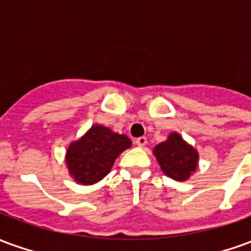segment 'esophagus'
Returning a JSON list of instances; mask_svg holds the SVG:
<instances>
[{"instance_id":"obj_1","label":"esophagus","mask_w":251,"mask_h":251,"mask_svg":"<svg viewBox=\"0 0 251 251\" xmlns=\"http://www.w3.org/2000/svg\"><path fill=\"white\" fill-rule=\"evenodd\" d=\"M147 137H138L136 140V144L138 147H145L147 145Z\"/></svg>"}]
</instances>
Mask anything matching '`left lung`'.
Returning <instances> with one entry per match:
<instances>
[{"instance_id":"1","label":"left lung","mask_w":251,"mask_h":251,"mask_svg":"<svg viewBox=\"0 0 251 251\" xmlns=\"http://www.w3.org/2000/svg\"><path fill=\"white\" fill-rule=\"evenodd\" d=\"M153 153L164 174L177 181L188 179L196 169L199 157L194 148L189 147L177 133H172L167 141L158 144Z\"/></svg>"}]
</instances>
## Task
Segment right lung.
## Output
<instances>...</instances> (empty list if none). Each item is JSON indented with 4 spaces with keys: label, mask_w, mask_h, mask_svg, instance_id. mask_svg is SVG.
<instances>
[{
    "label": "right lung",
    "mask_w": 251,
    "mask_h": 251,
    "mask_svg": "<svg viewBox=\"0 0 251 251\" xmlns=\"http://www.w3.org/2000/svg\"><path fill=\"white\" fill-rule=\"evenodd\" d=\"M131 141L100 125L93 126L67 151L70 174L80 184H94L109 174L115 158L130 148Z\"/></svg>",
    "instance_id": "obj_1"
}]
</instances>
